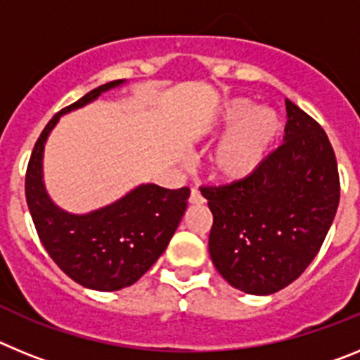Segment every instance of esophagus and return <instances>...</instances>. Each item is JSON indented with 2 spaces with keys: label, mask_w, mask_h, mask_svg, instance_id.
Listing matches in <instances>:
<instances>
[{
  "label": "esophagus",
  "mask_w": 360,
  "mask_h": 360,
  "mask_svg": "<svg viewBox=\"0 0 360 360\" xmlns=\"http://www.w3.org/2000/svg\"><path fill=\"white\" fill-rule=\"evenodd\" d=\"M189 202L191 203H203V202H205V198H203L202 193H200V191L196 189V187H193V189H191Z\"/></svg>",
  "instance_id": "obj_1"
}]
</instances>
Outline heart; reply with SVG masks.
Returning <instances> with one entry per match:
<instances>
[{"instance_id":"1","label":"heart","mask_w":360,"mask_h":360,"mask_svg":"<svg viewBox=\"0 0 360 360\" xmlns=\"http://www.w3.org/2000/svg\"><path fill=\"white\" fill-rule=\"evenodd\" d=\"M281 129V117L272 108H254L247 98L225 101L203 128L209 139L229 131L212 157L214 173L225 180L249 178L270 157Z\"/></svg>"}]
</instances>
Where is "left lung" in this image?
<instances>
[{
  "mask_svg": "<svg viewBox=\"0 0 360 360\" xmlns=\"http://www.w3.org/2000/svg\"><path fill=\"white\" fill-rule=\"evenodd\" d=\"M287 117L285 142L256 173L200 187L212 212V263L229 285L252 295L274 294L303 274L341 196L328 135L288 98Z\"/></svg>",
  "mask_w": 360,
  "mask_h": 360,
  "instance_id": "8db88e82",
  "label": "left lung"
}]
</instances>
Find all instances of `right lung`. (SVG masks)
Returning a JSON list of instances; mask_svg holds the SVG:
<instances>
[{"mask_svg": "<svg viewBox=\"0 0 360 360\" xmlns=\"http://www.w3.org/2000/svg\"><path fill=\"white\" fill-rule=\"evenodd\" d=\"M122 82L98 86L56 113L34 146L25 176L28 209L46 252L68 278L98 292L129 287L151 269L173 238L191 195L189 187L165 189L144 184L115 203L88 214H70L46 195L43 149L57 120Z\"/></svg>", "mask_w": 360, "mask_h": 360, "instance_id": "1", "label": "right lung"}]
</instances>
